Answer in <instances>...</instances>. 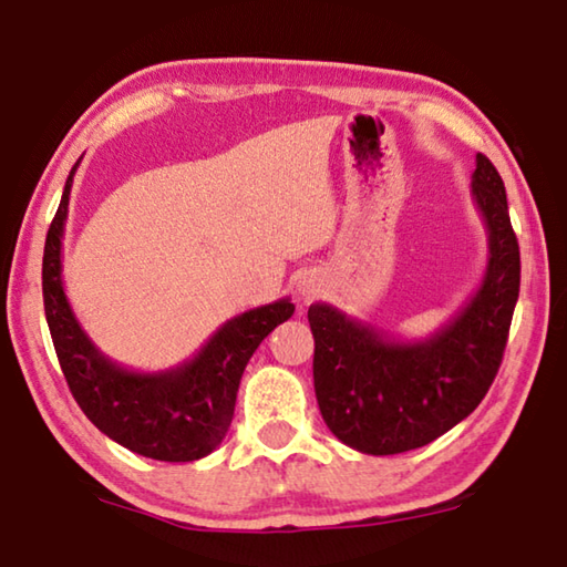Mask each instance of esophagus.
Instances as JSON below:
<instances>
[{
    "mask_svg": "<svg viewBox=\"0 0 567 567\" xmlns=\"http://www.w3.org/2000/svg\"><path fill=\"white\" fill-rule=\"evenodd\" d=\"M298 290H300V298L308 302L310 298H316V295H318V282L313 280V277H302Z\"/></svg>",
    "mask_w": 567,
    "mask_h": 567,
    "instance_id": "34e87169",
    "label": "esophagus"
}]
</instances>
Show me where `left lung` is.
Returning a JSON list of instances; mask_svg holds the SVG:
<instances>
[{
  "instance_id": "1",
  "label": "left lung",
  "mask_w": 567,
  "mask_h": 567,
  "mask_svg": "<svg viewBox=\"0 0 567 567\" xmlns=\"http://www.w3.org/2000/svg\"><path fill=\"white\" fill-rule=\"evenodd\" d=\"M470 187L488 230V261L477 290L442 329L401 339L329 302L308 308L318 409L357 452L398 454L434 442L477 409L504 360L519 298V244L504 179L483 154Z\"/></svg>"
}]
</instances>
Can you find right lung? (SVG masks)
<instances>
[{"label": "right lung", "mask_w": 567, "mask_h": 567, "mask_svg": "<svg viewBox=\"0 0 567 567\" xmlns=\"http://www.w3.org/2000/svg\"><path fill=\"white\" fill-rule=\"evenodd\" d=\"M82 162V158H79ZM43 251L45 321L63 378L86 419L125 450L162 462H193L226 440L241 374L257 347L295 313L290 298L234 316L177 367L135 372L110 360L76 321L61 280V246L76 166Z\"/></svg>", "instance_id": "obj_1"}]
</instances>
